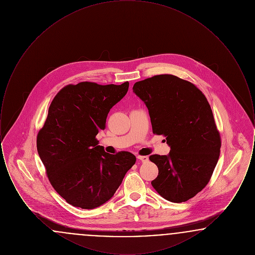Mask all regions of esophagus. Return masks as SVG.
I'll return each instance as SVG.
<instances>
[{
    "label": "esophagus",
    "mask_w": 255,
    "mask_h": 255,
    "mask_svg": "<svg viewBox=\"0 0 255 255\" xmlns=\"http://www.w3.org/2000/svg\"><path fill=\"white\" fill-rule=\"evenodd\" d=\"M136 158H138L140 161H142V162H146V161H148L149 160V158L147 157V156H137Z\"/></svg>",
    "instance_id": "obj_1"
}]
</instances>
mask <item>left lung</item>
I'll return each mask as SVG.
<instances>
[{"label": "left lung", "instance_id": "left-lung-1", "mask_svg": "<svg viewBox=\"0 0 255 255\" xmlns=\"http://www.w3.org/2000/svg\"><path fill=\"white\" fill-rule=\"evenodd\" d=\"M133 92L146 105L153 133L163 134L168 155H152L158 168L151 182L172 203H182L205 188L218 162L220 133L204 94L192 83L171 74L134 83Z\"/></svg>", "mask_w": 255, "mask_h": 255}]
</instances>
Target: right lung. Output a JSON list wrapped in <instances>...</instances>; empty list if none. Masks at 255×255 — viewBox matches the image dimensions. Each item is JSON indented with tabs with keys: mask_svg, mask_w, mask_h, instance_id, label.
<instances>
[{
	"mask_svg": "<svg viewBox=\"0 0 255 255\" xmlns=\"http://www.w3.org/2000/svg\"><path fill=\"white\" fill-rule=\"evenodd\" d=\"M128 88L129 82L68 85L49 106L37 151L51 185L72 206L94 209L108 202L135 162L130 152L106 153L96 138Z\"/></svg>",
	"mask_w": 255,
	"mask_h": 255,
	"instance_id": "right-lung-1",
	"label": "right lung"
}]
</instances>
